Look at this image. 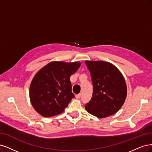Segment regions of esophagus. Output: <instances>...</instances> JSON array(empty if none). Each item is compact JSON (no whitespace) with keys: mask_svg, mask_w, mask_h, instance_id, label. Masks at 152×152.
Listing matches in <instances>:
<instances>
[{"mask_svg":"<svg viewBox=\"0 0 152 152\" xmlns=\"http://www.w3.org/2000/svg\"><path fill=\"white\" fill-rule=\"evenodd\" d=\"M81 95H82V94H81V93H80V94H77V95H76V99H80V98H81Z\"/></svg>","mask_w":152,"mask_h":152,"instance_id":"obj_1","label":"esophagus"}]
</instances>
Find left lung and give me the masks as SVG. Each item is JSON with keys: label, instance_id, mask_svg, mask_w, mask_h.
<instances>
[{"label": "left lung", "instance_id": "left-lung-1", "mask_svg": "<svg viewBox=\"0 0 152 152\" xmlns=\"http://www.w3.org/2000/svg\"><path fill=\"white\" fill-rule=\"evenodd\" d=\"M93 84V95L86 110L99 118L114 114L124 104L127 95L125 80L117 68L105 61H86Z\"/></svg>", "mask_w": 152, "mask_h": 152}]
</instances>
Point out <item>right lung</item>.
I'll return each mask as SVG.
<instances>
[{"instance_id": "right-lung-1", "label": "right lung", "mask_w": 152, "mask_h": 152, "mask_svg": "<svg viewBox=\"0 0 152 152\" xmlns=\"http://www.w3.org/2000/svg\"><path fill=\"white\" fill-rule=\"evenodd\" d=\"M79 62L53 61L39 70L30 87L32 106L41 115L49 117L61 114L75 95L70 76L79 69Z\"/></svg>"}]
</instances>
